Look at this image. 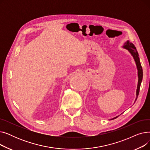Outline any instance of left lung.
Wrapping results in <instances>:
<instances>
[{
	"instance_id": "8db88e82",
	"label": "left lung",
	"mask_w": 150,
	"mask_h": 150,
	"mask_svg": "<svg viewBox=\"0 0 150 150\" xmlns=\"http://www.w3.org/2000/svg\"><path fill=\"white\" fill-rule=\"evenodd\" d=\"M123 48L127 49L128 50V52L131 53V54L132 56L134 59L135 61L136 64L137 66V75H138V84H137V90H136V98L135 100V101H136L137 97L139 96V93L140 91V84L142 83V78H143V70H142V67L141 66V64L140 62V59L139 57V54L138 52L136 50V47L134 46L132 43L129 42V41H127V42H125ZM134 101V103H135ZM119 115L116 116L115 117L112 118V119H110V120H114L116 118H117Z\"/></svg>"
}]
</instances>
